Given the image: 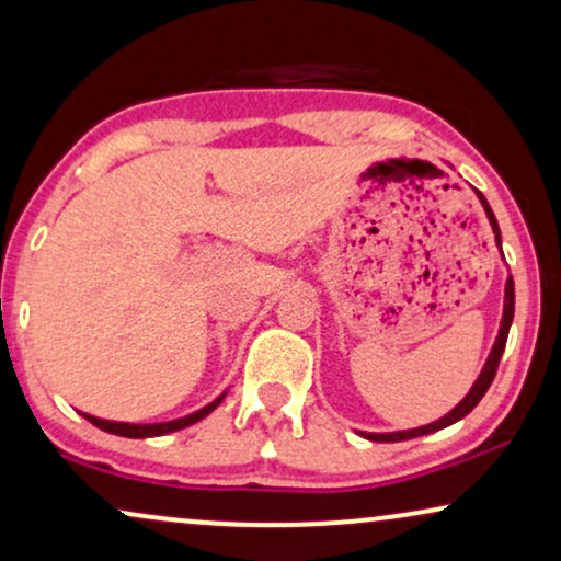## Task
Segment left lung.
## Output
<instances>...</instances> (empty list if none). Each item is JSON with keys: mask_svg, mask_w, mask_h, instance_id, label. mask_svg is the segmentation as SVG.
Instances as JSON below:
<instances>
[{"mask_svg": "<svg viewBox=\"0 0 561 561\" xmlns=\"http://www.w3.org/2000/svg\"><path fill=\"white\" fill-rule=\"evenodd\" d=\"M481 207L486 211V219L489 225H492V232H494V243H497L500 253H502V236H500V225H497V217H494L492 207H489V202L484 198L481 191H477ZM505 259V256H502ZM513 316H515V282L513 276H507L505 282V305H502V321H500V331H497V339H494V346L492 352H489L484 367H481L479 378L473 380L471 391L460 399L456 407H453L448 414L439 416V420L430 422V424H422V427H414V430H399V432H359V435L373 439V443H399V439H411V437H420V435H430V432H437V430H445L450 427V424H456L458 420H463L469 411L477 407V403L484 399V393L489 391V386H492L494 380V373H497V365L502 359V352H505V344H507V333H510V325H513Z\"/></svg>", "mask_w": 561, "mask_h": 561, "instance_id": "obj_1", "label": "left lung"}]
</instances>
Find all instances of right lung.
<instances>
[{
  "label": "right lung",
  "mask_w": 561,
  "mask_h": 561,
  "mask_svg": "<svg viewBox=\"0 0 561 561\" xmlns=\"http://www.w3.org/2000/svg\"><path fill=\"white\" fill-rule=\"evenodd\" d=\"M225 396H228V391H222L217 396L215 401H209L207 407L191 411V414L186 416H179V420H170V422H152V424H139V422H111V420H101V416H92V414H84V411H80V414L84 416V420L95 424L98 430L103 432H111V435H118V437H134V439H141V437H160V435H170V432H179L183 427H191V424L202 422L204 416L211 414L219 403H222Z\"/></svg>",
  "instance_id": "add662e5"
}]
</instances>
